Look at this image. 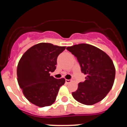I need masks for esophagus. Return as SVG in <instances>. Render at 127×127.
Returning a JSON list of instances; mask_svg holds the SVG:
<instances>
[{
	"label": "esophagus",
	"instance_id": "1",
	"mask_svg": "<svg viewBox=\"0 0 127 127\" xmlns=\"http://www.w3.org/2000/svg\"><path fill=\"white\" fill-rule=\"evenodd\" d=\"M72 81V80L71 79H65V83L67 84H69V83H70V82Z\"/></svg>",
	"mask_w": 127,
	"mask_h": 127
}]
</instances>
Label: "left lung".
I'll return each mask as SVG.
<instances>
[{
	"instance_id": "left-lung-1",
	"label": "left lung",
	"mask_w": 127,
	"mask_h": 127,
	"mask_svg": "<svg viewBox=\"0 0 127 127\" xmlns=\"http://www.w3.org/2000/svg\"><path fill=\"white\" fill-rule=\"evenodd\" d=\"M77 58L85 81L72 93L75 100L85 105H93L103 99L113 87L115 67L107 54L88 44H79L66 48Z\"/></svg>"
}]
</instances>
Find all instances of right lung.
<instances>
[{"label":"right lung","mask_w":127,"mask_h":127,"mask_svg":"<svg viewBox=\"0 0 127 127\" xmlns=\"http://www.w3.org/2000/svg\"><path fill=\"white\" fill-rule=\"evenodd\" d=\"M66 46L42 42L26 51L17 67L18 83L27 99L39 107L49 106L55 101L65 79L50 76L56 69L58 56Z\"/></svg>","instance_id":"obj_1"}]
</instances>
